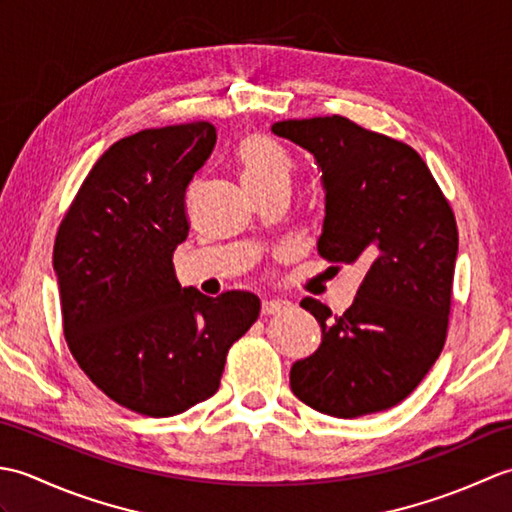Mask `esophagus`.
Masks as SVG:
<instances>
[{"mask_svg": "<svg viewBox=\"0 0 512 512\" xmlns=\"http://www.w3.org/2000/svg\"><path fill=\"white\" fill-rule=\"evenodd\" d=\"M288 306H290V303L284 301V299H266L262 303V314H264V317H270V314L284 312Z\"/></svg>", "mask_w": 512, "mask_h": 512, "instance_id": "1", "label": "esophagus"}]
</instances>
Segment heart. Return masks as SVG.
<instances>
[{
    "instance_id": "heart-1",
    "label": "heart",
    "mask_w": 512,
    "mask_h": 512,
    "mask_svg": "<svg viewBox=\"0 0 512 512\" xmlns=\"http://www.w3.org/2000/svg\"><path fill=\"white\" fill-rule=\"evenodd\" d=\"M237 158L248 187H262L268 182L290 178L292 160L273 140L250 134L237 147Z\"/></svg>"
}]
</instances>
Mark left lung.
I'll return each mask as SVG.
<instances>
[{"mask_svg": "<svg viewBox=\"0 0 512 512\" xmlns=\"http://www.w3.org/2000/svg\"><path fill=\"white\" fill-rule=\"evenodd\" d=\"M273 132L308 149L323 171L321 257L365 268L343 314L301 301L323 339L292 365L290 387L334 418L391 409L420 385L447 341L458 257L451 204L416 149L350 118L281 121Z\"/></svg>", "mask_w": 512, "mask_h": 512, "instance_id": "8db88e82", "label": "left lung"}]
</instances>
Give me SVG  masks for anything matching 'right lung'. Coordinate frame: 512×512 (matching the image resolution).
I'll return each instance as SVG.
<instances>
[{"instance_id": "1", "label": "right lung", "mask_w": 512, "mask_h": 512, "mask_svg": "<svg viewBox=\"0 0 512 512\" xmlns=\"http://www.w3.org/2000/svg\"><path fill=\"white\" fill-rule=\"evenodd\" d=\"M204 121L121 138L83 180L54 239L63 334L107 398L151 418L211 398L231 345L262 310L253 292L180 288L184 193L215 147Z\"/></svg>"}]
</instances>
